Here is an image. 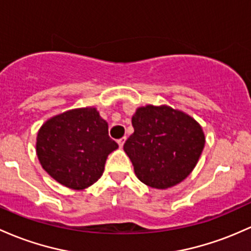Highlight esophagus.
<instances>
[{
	"mask_svg": "<svg viewBox=\"0 0 251 251\" xmlns=\"http://www.w3.org/2000/svg\"><path fill=\"white\" fill-rule=\"evenodd\" d=\"M125 140H126L125 137H124V138L118 139V144H119V148H123L124 147V143H125Z\"/></svg>",
	"mask_w": 251,
	"mask_h": 251,
	"instance_id": "obj_1",
	"label": "esophagus"
}]
</instances>
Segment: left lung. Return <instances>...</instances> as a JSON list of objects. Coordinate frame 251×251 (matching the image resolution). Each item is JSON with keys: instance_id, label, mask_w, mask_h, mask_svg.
<instances>
[{"instance_id": "obj_1", "label": "left lung", "mask_w": 251, "mask_h": 251, "mask_svg": "<svg viewBox=\"0 0 251 251\" xmlns=\"http://www.w3.org/2000/svg\"><path fill=\"white\" fill-rule=\"evenodd\" d=\"M132 126L124 151L143 183L167 189L193 172L205 147V133L194 118L167 104H147L137 108Z\"/></svg>"}]
</instances>
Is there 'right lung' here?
<instances>
[{
    "instance_id": "1",
    "label": "right lung",
    "mask_w": 251,
    "mask_h": 251,
    "mask_svg": "<svg viewBox=\"0 0 251 251\" xmlns=\"http://www.w3.org/2000/svg\"><path fill=\"white\" fill-rule=\"evenodd\" d=\"M37 156L52 178L71 189L88 188L103 174L107 157L118 149L108 124L94 107L50 118L37 136Z\"/></svg>"
}]
</instances>
